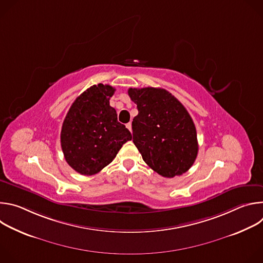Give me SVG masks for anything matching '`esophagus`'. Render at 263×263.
<instances>
[{"mask_svg": "<svg viewBox=\"0 0 263 263\" xmlns=\"http://www.w3.org/2000/svg\"><path fill=\"white\" fill-rule=\"evenodd\" d=\"M126 127L129 129V131L132 133V124L131 123H128L127 125H126Z\"/></svg>", "mask_w": 263, "mask_h": 263, "instance_id": "esophagus-1", "label": "esophagus"}]
</instances>
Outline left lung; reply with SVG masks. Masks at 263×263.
Instances as JSON below:
<instances>
[{"label":"left lung","mask_w":263,"mask_h":263,"mask_svg":"<svg viewBox=\"0 0 263 263\" xmlns=\"http://www.w3.org/2000/svg\"><path fill=\"white\" fill-rule=\"evenodd\" d=\"M137 105L133 119V142L153 171L174 178L194 164L199 144L192 117L167 90L155 87L129 88Z\"/></svg>","instance_id":"8db88e82"}]
</instances>
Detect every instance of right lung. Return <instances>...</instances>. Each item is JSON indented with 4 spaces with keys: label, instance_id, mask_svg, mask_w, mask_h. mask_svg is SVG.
<instances>
[{
    "label": "right lung",
    "instance_id": "add662e5",
    "mask_svg": "<svg viewBox=\"0 0 263 263\" xmlns=\"http://www.w3.org/2000/svg\"><path fill=\"white\" fill-rule=\"evenodd\" d=\"M115 91L116 88L101 83L89 87L74 100L63 121L62 152L68 165L81 175L102 171L132 139L109 104Z\"/></svg>",
    "mask_w": 263,
    "mask_h": 263
}]
</instances>
